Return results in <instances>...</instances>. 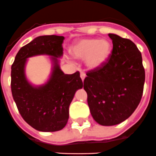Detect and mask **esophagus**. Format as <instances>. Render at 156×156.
Instances as JSON below:
<instances>
[{
    "label": "esophagus",
    "mask_w": 156,
    "mask_h": 156,
    "mask_svg": "<svg viewBox=\"0 0 156 156\" xmlns=\"http://www.w3.org/2000/svg\"><path fill=\"white\" fill-rule=\"evenodd\" d=\"M85 76H86V75H85V73L84 72V71H81V72H80V77H81V80H82V81H84V79H85Z\"/></svg>",
    "instance_id": "34e87169"
}]
</instances>
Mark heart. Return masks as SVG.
<instances>
[{
	"mask_svg": "<svg viewBox=\"0 0 156 156\" xmlns=\"http://www.w3.org/2000/svg\"><path fill=\"white\" fill-rule=\"evenodd\" d=\"M111 52L109 41L98 39H83L71 47V53L77 59H85L87 67L95 69L104 64Z\"/></svg>",
	"mask_w": 156,
	"mask_h": 156,
	"instance_id": "b5f03b06",
	"label": "heart"
}]
</instances>
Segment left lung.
<instances>
[{"label": "left lung", "instance_id": "8db88e82", "mask_svg": "<svg viewBox=\"0 0 156 156\" xmlns=\"http://www.w3.org/2000/svg\"><path fill=\"white\" fill-rule=\"evenodd\" d=\"M111 54L84 80L88 105L94 120L113 126L127 120L141 99L145 79L141 52L131 40L109 34Z\"/></svg>", "mask_w": 156, "mask_h": 156}]
</instances>
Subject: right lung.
Instances as JSON below:
<instances>
[{
    "instance_id": "right-lung-1",
    "label": "right lung",
    "mask_w": 156,
    "mask_h": 156,
    "mask_svg": "<svg viewBox=\"0 0 156 156\" xmlns=\"http://www.w3.org/2000/svg\"><path fill=\"white\" fill-rule=\"evenodd\" d=\"M64 36H38L22 47L12 65V96L24 120L31 127L43 132H54L64 128L69 118V106L78 89L83 87L79 71L65 75L59 65L63 55ZM48 55L54 67L46 84L33 87L26 79L24 67L27 58Z\"/></svg>"
}]
</instances>
